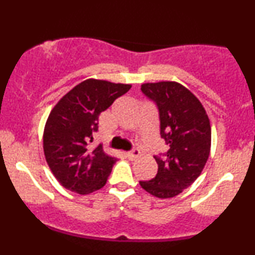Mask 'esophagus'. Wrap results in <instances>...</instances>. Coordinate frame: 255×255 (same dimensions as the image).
<instances>
[{
  "label": "esophagus",
  "instance_id": "1",
  "mask_svg": "<svg viewBox=\"0 0 255 255\" xmlns=\"http://www.w3.org/2000/svg\"><path fill=\"white\" fill-rule=\"evenodd\" d=\"M140 156H141V152H140V150H137V148H134V150L127 152V157L129 158L130 160H135Z\"/></svg>",
  "mask_w": 255,
  "mask_h": 255
}]
</instances>
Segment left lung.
Segmentation results:
<instances>
[{
  "instance_id": "1",
  "label": "left lung",
  "mask_w": 255,
  "mask_h": 255,
  "mask_svg": "<svg viewBox=\"0 0 255 255\" xmlns=\"http://www.w3.org/2000/svg\"><path fill=\"white\" fill-rule=\"evenodd\" d=\"M145 96L159 110L160 136L169 150L163 158L154 157L158 171L140 186L153 197H176L199 177L211 150V125L200 101L176 81L141 85Z\"/></svg>"
}]
</instances>
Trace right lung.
Wrapping results in <instances>:
<instances>
[{
    "label": "right lung",
    "mask_w": 255,
    "mask_h": 255,
    "mask_svg": "<svg viewBox=\"0 0 255 255\" xmlns=\"http://www.w3.org/2000/svg\"><path fill=\"white\" fill-rule=\"evenodd\" d=\"M129 84L87 79L63 96L52 108L43 133L46 163L66 189L78 194L103 188L116 158L103 145L90 147L98 118L116 98L130 90Z\"/></svg>",
    "instance_id": "obj_1"
}]
</instances>
